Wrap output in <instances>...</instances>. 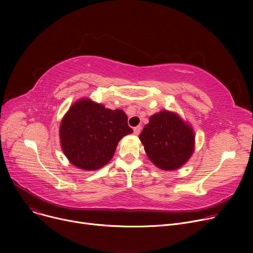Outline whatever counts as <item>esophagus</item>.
I'll list each match as a JSON object with an SVG mask.
<instances>
[{"mask_svg":"<svg viewBox=\"0 0 253 253\" xmlns=\"http://www.w3.org/2000/svg\"><path fill=\"white\" fill-rule=\"evenodd\" d=\"M133 131H134V134H135V135H138V134L140 133V131H141V126H136V127H134Z\"/></svg>","mask_w":253,"mask_h":253,"instance_id":"obj_1","label":"esophagus"}]
</instances>
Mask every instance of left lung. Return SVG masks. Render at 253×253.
I'll return each instance as SVG.
<instances>
[{
	"instance_id": "1",
	"label": "left lung",
	"mask_w": 253,
	"mask_h": 253,
	"mask_svg": "<svg viewBox=\"0 0 253 253\" xmlns=\"http://www.w3.org/2000/svg\"><path fill=\"white\" fill-rule=\"evenodd\" d=\"M139 139L152 163L165 171L179 169L195 151L191 124L174 112L162 110L150 117Z\"/></svg>"
}]
</instances>
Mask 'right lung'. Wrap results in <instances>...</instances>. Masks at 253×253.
Returning <instances> with one entry per match:
<instances>
[{
  "instance_id": "add662e5",
  "label": "right lung",
  "mask_w": 253,
  "mask_h": 253,
  "mask_svg": "<svg viewBox=\"0 0 253 253\" xmlns=\"http://www.w3.org/2000/svg\"><path fill=\"white\" fill-rule=\"evenodd\" d=\"M122 110L106 109L90 98L79 99L61 120V150L77 168L97 170L112 160L118 142L133 132Z\"/></svg>"
}]
</instances>
